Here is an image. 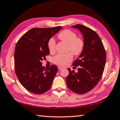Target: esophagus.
I'll list each match as a JSON object with an SVG mask.
<instances>
[{
    "label": "esophagus",
    "instance_id": "34e87169",
    "mask_svg": "<svg viewBox=\"0 0 120 120\" xmlns=\"http://www.w3.org/2000/svg\"><path fill=\"white\" fill-rule=\"evenodd\" d=\"M58 69L59 70H61V69H63V68L61 67H60V66H58Z\"/></svg>",
    "mask_w": 120,
    "mask_h": 120
}]
</instances>
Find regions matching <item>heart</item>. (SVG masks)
Wrapping results in <instances>:
<instances>
[{"label": "heart", "mask_w": 120, "mask_h": 120, "mask_svg": "<svg viewBox=\"0 0 120 120\" xmlns=\"http://www.w3.org/2000/svg\"><path fill=\"white\" fill-rule=\"evenodd\" d=\"M58 38L68 44V51H70L75 56L80 54L82 51L84 46V41L79 38H77L76 34L69 30H66L58 34ZM48 46L50 52H53L56 49V41L53 38L48 41ZM72 53L66 54H58L53 56L52 61L55 64L64 66L72 60Z\"/></svg>", "instance_id": "b5f03b06"}]
</instances>
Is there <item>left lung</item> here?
<instances>
[{"instance_id": "obj_1", "label": "left lung", "mask_w": 120, "mask_h": 120, "mask_svg": "<svg viewBox=\"0 0 120 120\" xmlns=\"http://www.w3.org/2000/svg\"><path fill=\"white\" fill-rule=\"evenodd\" d=\"M72 27L82 33L84 46L79 58L72 64L73 66H79L78 72L68 68L66 82L70 90L84 94L92 90L100 80L106 62V52L100 38L94 31L80 24Z\"/></svg>"}]
</instances>
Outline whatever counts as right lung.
I'll return each instance as SVG.
<instances>
[{
	"instance_id": "obj_1",
	"label": "right lung",
	"mask_w": 120,
	"mask_h": 120,
	"mask_svg": "<svg viewBox=\"0 0 120 120\" xmlns=\"http://www.w3.org/2000/svg\"><path fill=\"white\" fill-rule=\"evenodd\" d=\"M61 26L52 28H33L26 32L16 44L14 59L15 73L24 88L35 94L49 90L58 68L42 66V61L49 54L48 42Z\"/></svg>"
}]
</instances>
